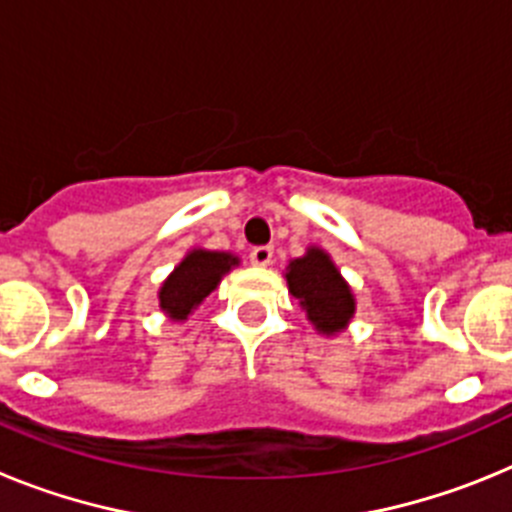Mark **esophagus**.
Instances as JSON below:
<instances>
[{
	"instance_id": "1",
	"label": "esophagus",
	"mask_w": 512,
	"mask_h": 512,
	"mask_svg": "<svg viewBox=\"0 0 512 512\" xmlns=\"http://www.w3.org/2000/svg\"><path fill=\"white\" fill-rule=\"evenodd\" d=\"M271 259H274V248H271V246H256L251 251V264L253 266H261V269H264V266L271 264Z\"/></svg>"
}]
</instances>
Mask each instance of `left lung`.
I'll use <instances>...</instances> for the list:
<instances>
[{
	"label": "left lung",
	"mask_w": 512,
	"mask_h": 512,
	"mask_svg": "<svg viewBox=\"0 0 512 512\" xmlns=\"http://www.w3.org/2000/svg\"><path fill=\"white\" fill-rule=\"evenodd\" d=\"M284 279L312 328L325 338L341 336L356 315V297L330 253L320 246H307L300 259L289 261Z\"/></svg>",
	"instance_id": "1"
}]
</instances>
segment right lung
Listing matches in <instances>:
<instances>
[{"instance_id":"right-lung-1","label":"right lung","mask_w":512,"mask_h":512,"mask_svg":"<svg viewBox=\"0 0 512 512\" xmlns=\"http://www.w3.org/2000/svg\"><path fill=\"white\" fill-rule=\"evenodd\" d=\"M235 266H241L235 253L192 248L158 287V307L171 323H184Z\"/></svg>"}]
</instances>
